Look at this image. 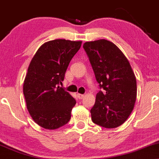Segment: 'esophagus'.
<instances>
[{"mask_svg":"<svg viewBox=\"0 0 159 159\" xmlns=\"http://www.w3.org/2000/svg\"><path fill=\"white\" fill-rule=\"evenodd\" d=\"M78 97L79 99H82L84 98V95H82V94H78Z\"/></svg>","mask_w":159,"mask_h":159,"instance_id":"obj_1","label":"esophagus"}]
</instances>
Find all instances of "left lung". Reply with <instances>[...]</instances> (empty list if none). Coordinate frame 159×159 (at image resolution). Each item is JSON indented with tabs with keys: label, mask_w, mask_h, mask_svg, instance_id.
<instances>
[{
	"label": "left lung",
	"mask_w": 159,
	"mask_h": 159,
	"mask_svg": "<svg viewBox=\"0 0 159 159\" xmlns=\"http://www.w3.org/2000/svg\"><path fill=\"white\" fill-rule=\"evenodd\" d=\"M100 89L90 110L93 123L115 128L127 119L137 95L136 78L127 58L118 47L104 39L83 46Z\"/></svg>",
	"instance_id": "8db88e82"
}]
</instances>
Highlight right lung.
Instances as JSON below:
<instances>
[{"instance_id": "obj_1", "label": "right lung", "mask_w": 159, "mask_h": 159, "mask_svg": "<svg viewBox=\"0 0 159 159\" xmlns=\"http://www.w3.org/2000/svg\"><path fill=\"white\" fill-rule=\"evenodd\" d=\"M81 43L65 39L46 42L30 62L23 91L30 116L43 128L58 129L71 118L75 99L58 85Z\"/></svg>"}]
</instances>
